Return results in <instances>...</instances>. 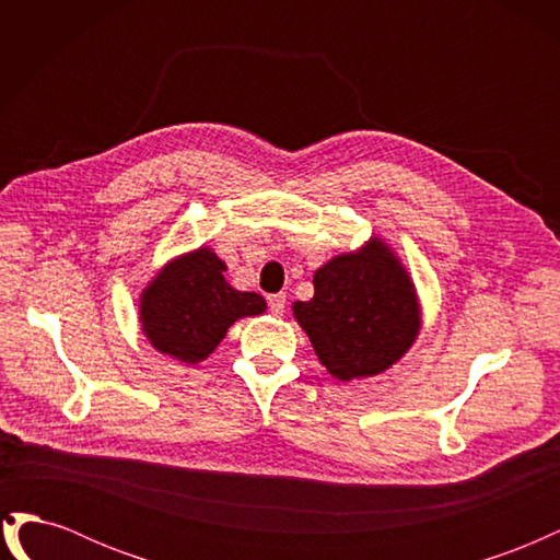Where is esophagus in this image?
Instances as JSON below:
<instances>
[{"instance_id": "34e87169", "label": "esophagus", "mask_w": 560, "mask_h": 560, "mask_svg": "<svg viewBox=\"0 0 560 560\" xmlns=\"http://www.w3.org/2000/svg\"><path fill=\"white\" fill-rule=\"evenodd\" d=\"M284 303H287V296L284 294H270L268 296V308L273 315H282L284 313Z\"/></svg>"}]
</instances>
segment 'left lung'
I'll return each mask as SVG.
<instances>
[{"label": "left lung", "instance_id": "8db88e82", "mask_svg": "<svg viewBox=\"0 0 560 560\" xmlns=\"http://www.w3.org/2000/svg\"><path fill=\"white\" fill-rule=\"evenodd\" d=\"M313 284L315 296L292 308L334 378L376 376L413 346L420 331L416 287L381 238L338 254L315 270Z\"/></svg>", "mask_w": 560, "mask_h": 560}]
</instances>
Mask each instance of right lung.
Here are the masks:
<instances>
[{
    "instance_id": "obj_1",
    "label": "right lung",
    "mask_w": 560,
    "mask_h": 560,
    "mask_svg": "<svg viewBox=\"0 0 560 560\" xmlns=\"http://www.w3.org/2000/svg\"><path fill=\"white\" fill-rule=\"evenodd\" d=\"M226 264L198 247L165 264L140 296V322L149 343L171 358L208 360L235 319L261 315L257 292H238L224 278Z\"/></svg>"
}]
</instances>
